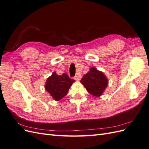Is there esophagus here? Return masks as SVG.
I'll return each mask as SVG.
<instances>
[{"mask_svg":"<svg viewBox=\"0 0 149 149\" xmlns=\"http://www.w3.org/2000/svg\"><path fill=\"white\" fill-rule=\"evenodd\" d=\"M74 79L76 81H79L81 79V75L78 74L77 75H76L74 77Z\"/></svg>","mask_w":149,"mask_h":149,"instance_id":"1","label":"esophagus"}]
</instances>
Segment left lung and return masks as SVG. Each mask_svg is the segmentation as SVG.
<instances>
[{"mask_svg": "<svg viewBox=\"0 0 149 149\" xmlns=\"http://www.w3.org/2000/svg\"><path fill=\"white\" fill-rule=\"evenodd\" d=\"M88 92L96 97L101 96L108 84V79L102 72L92 67L81 79Z\"/></svg>", "mask_w": 149, "mask_h": 149, "instance_id": "8db88e82", "label": "left lung"}]
</instances>
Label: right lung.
I'll list each match as a JSON object with an SVG mask.
<instances>
[{
	"label": "right lung",
	"mask_w": 149,
	"mask_h": 149,
	"mask_svg": "<svg viewBox=\"0 0 149 149\" xmlns=\"http://www.w3.org/2000/svg\"><path fill=\"white\" fill-rule=\"evenodd\" d=\"M74 81L66 73L58 75L56 72H53L47 79L45 88L54 100L60 101L66 95L70 86Z\"/></svg>",
	"instance_id": "1"
}]
</instances>
